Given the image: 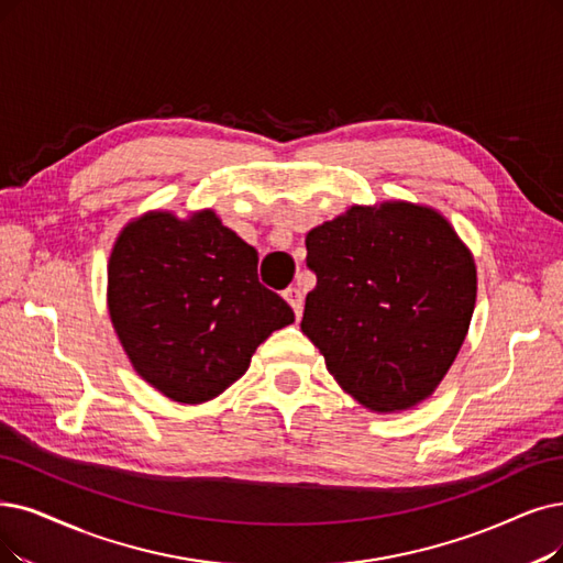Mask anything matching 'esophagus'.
<instances>
[{"instance_id": "obj_1", "label": "esophagus", "mask_w": 563, "mask_h": 563, "mask_svg": "<svg viewBox=\"0 0 563 563\" xmlns=\"http://www.w3.org/2000/svg\"><path fill=\"white\" fill-rule=\"evenodd\" d=\"M284 300L294 307V313H296V319H300L302 317V305H305V298H302V290L300 288H296V286H290V288H286L284 290Z\"/></svg>"}]
</instances>
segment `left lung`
<instances>
[{
    "instance_id": "left-lung-1",
    "label": "left lung",
    "mask_w": 563,
    "mask_h": 563,
    "mask_svg": "<svg viewBox=\"0 0 563 563\" xmlns=\"http://www.w3.org/2000/svg\"><path fill=\"white\" fill-rule=\"evenodd\" d=\"M305 244L317 288L300 328L336 384L376 413L430 397L476 305V263L448 219L407 200L351 206Z\"/></svg>"
}]
</instances>
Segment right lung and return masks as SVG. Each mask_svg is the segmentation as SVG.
I'll list each match as a JSON object with an SVG mask.
<instances>
[{
	"label": "right lung",
	"instance_id": "1",
	"mask_svg": "<svg viewBox=\"0 0 563 563\" xmlns=\"http://www.w3.org/2000/svg\"><path fill=\"white\" fill-rule=\"evenodd\" d=\"M108 313L133 369L179 404L221 395L296 321L258 282V252L212 210L129 221L108 261Z\"/></svg>",
	"mask_w": 563,
	"mask_h": 563
}]
</instances>
